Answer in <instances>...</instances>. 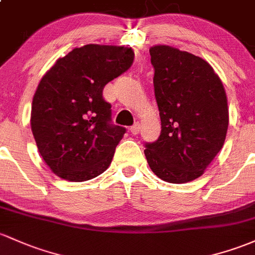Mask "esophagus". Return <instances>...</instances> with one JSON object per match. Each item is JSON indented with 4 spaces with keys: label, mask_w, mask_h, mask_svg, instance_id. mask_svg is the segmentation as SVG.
<instances>
[{
    "label": "esophagus",
    "mask_w": 255,
    "mask_h": 255,
    "mask_svg": "<svg viewBox=\"0 0 255 255\" xmlns=\"http://www.w3.org/2000/svg\"><path fill=\"white\" fill-rule=\"evenodd\" d=\"M130 131H131V133H132V135H137V133L139 132V124H138V123H136L135 125H132V127H131V128H130Z\"/></svg>",
    "instance_id": "34e87169"
}]
</instances>
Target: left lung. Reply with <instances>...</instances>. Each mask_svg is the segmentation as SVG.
Segmentation results:
<instances>
[{
	"mask_svg": "<svg viewBox=\"0 0 255 255\" xmlns=\"http://www.w3.org/2000/svg\"><path fill=\"white\" fill-rule=\"evenodd\" d=\"M161 122L144 155L158 177L170 183L197 179L223 148L229 128L226 92L212 65L171 46L149 48Z\"/></svg>",
	"mask_w": 255,
	"mask_h": 255,
	"instance_id": "obj_1",
	"label": "left lung"
}]
</instances>
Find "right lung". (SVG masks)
Segmentation results:
<instances>
[{"mask_svg": "<svg viewBox=\"0 0 255 255\" xmlns=\"http://www.w3.org/2000/svg\"><path fill=\"white\" fill-rule=\"evenodd\" d=\"M130 47L74 48L41 79L31 106V131L45 163L68 181H87L108 169L127 128L112 124L103 98L109 81L131 67Z\"/></svg>", "mask_w": 255, "mask_h": 255, "instance_id": "right-lung-1", "label": "right lung"}]
</instances>
